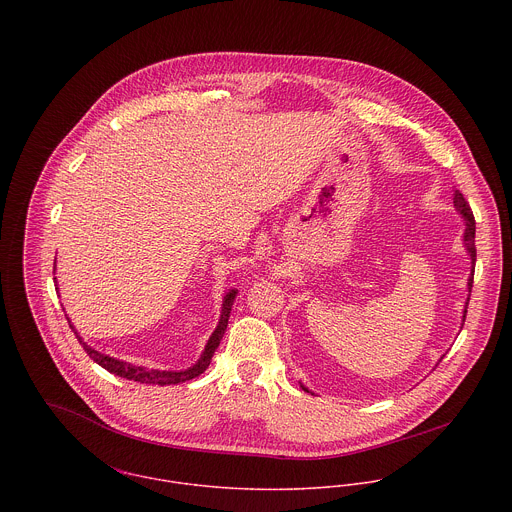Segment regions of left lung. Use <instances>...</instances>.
Listing matches in <instances>:
<instances>
[{"mask_svg":"<svg viewBox=\"0 0 512 512\" xmlns=\"http://www.w3.org/2000/svg\"><path fill=\"white\" fill-rule=\"evenodd\" d=\"M453 207H455V211L459 213V217H461L463 222H465V230H463V246H465V250H467V254H469V260H471V274H469V278H467V292L471 295V288H473V274H475V260H477V250H475V219H473V213H471V209H469L467 201L463 199V195H461L459 191H455V193H453ZM467 303H469V297H467V301H465L463 321H465V313H467ZM441 359H443V357H441ZM301 388H303L305 392H311V390H307L303 384H301Z\"/></svg>","mask_w":512,"mask_h":512,"instance_id":"1","label":"left lung"}]
</instances>
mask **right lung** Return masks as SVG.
<instances>
[{
  "label": "right lung",
  "instance_id": "right-lung-1",
  "mask_svg": "<svg viewBox=\"0 0 512 512\" xmlns=\"http://www.w3.org/2000/svg\"><path fill=\"white\" fill-rule=\"evenodd\" d=\"M57 264V260H55ZM57 268V266H55ZM57 282V278H55ZM236 293L238 290H228L224 293V299H222V309H220V319L217 329L213 331V335L209 337L207 345H205V351L201 353L199 361L185 370H157V368H147V366L132 365V363H126V361H120V359H114L110 355H102L100 351L92 349L90 345L84 343V339L76 333L71 319H69V325L78 339V343L84 347V351L88 353V357L96 363V365L106 368L108 372L116 374V376H122L126 380H134V382H142V384H159V386H169V384H179V382H185V380H191L199 374H203L209 365H211V359L215 355V351L219 349L220 339L226 331V325H228V317H230V311H232V305H234V299H236Z\"/></svg>",
  "mask_w": 512,
  "mask_h": 512
}]
</instances>
